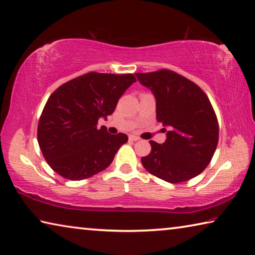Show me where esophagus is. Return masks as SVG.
<instances>
[{
  "mask_svg": "<svg viewBox=\"0 0 255 255\" xmlns=\"http://www.w3.org/2000/svg\"><path fill=\"white\" fill-rule=\"evenodd\" d=\"M129 139L134 140V142H136V140H139V137H137V136H135V135H130V136H129Z\"/></svg>",
  "mask_w": 255,
  "mask_h": 255,
  "instance_id": "obj_1",
  "label": "esophagus"
}]
</instances>
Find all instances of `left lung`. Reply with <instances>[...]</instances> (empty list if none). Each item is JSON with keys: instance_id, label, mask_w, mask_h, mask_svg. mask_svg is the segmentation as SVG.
Here are the masks:
<instances>
[{"instance_id": "8db88e82", "label": "left lung", "mask_w": 255, "mask_h": 255, "mask_svg": "<svg viewBox=\"0 0 255 255\" xmlns=\"http://www.w3.org/2000/svg\"><path fill=\"white\" fill-rule=\"evenodd\" d=\"M135 75L154 95L156 120L167 132L162 144L149 140L152 151L142 157L143 167L171 184L200 175L215 154L219 137L208 96L196 84L170 70Z\"/></svg>"}]
</instances>
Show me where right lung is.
Returning a JSON list of instances; mask_svg holds the SVG:
<instances>
[{
	"label": "right lung",
	"instance_id": "right-lung-1",
	"mask_svg": "<svg viewBox=\"0 0 255 255\" xmlns=\"http://www.w3.org/2000/svg\"><path fill=\"white\" fill-rule=\"evenodd\" d=\"M134 75L88 72L53 92L38 121L37 139L44 159L70 180L90 178L107 169L128 136L98 129L99 119L112 115Z\"/></svg>",
	"mask_w": 255,
	"mask_h": 255
}]
</instances>
